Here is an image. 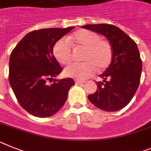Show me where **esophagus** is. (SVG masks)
<instances>
[{
    "instance_id": "esophagus-1",
    "label": "esophagus",
    "mask_w": 151,
    "mask_h": 151,
    "mask_svg": "<svg viewBox=\"0 0 151 151\" xmlns=\"http://www.w3.org/2000/svg\"><path fill=\"white\" fill-rule=\"evenodd\" d=\"M76 84H83L85 83V81H82V80H76L75 81Z\"/></svg>"
}]
</instances>
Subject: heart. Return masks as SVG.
<instances>
[{
    "label": "heart",
    "mask_w": 151,
    "mask_h": 151,
    "mask_svg": "<svg viewBox=\"0 0 151 151\" xmlns=\"http://www.w3.org/2000/svg\"><path fill=\"white\" fill-rule=\"evenodd\" d=\"M71 42H75L78 49L85 50L82 55V63H75L64 69L68 77L86 79L93 76L99 69L100 72L107 69L112 61V48L110 42L101 39V36L87 29L75 32L69 39H62L56 43L54 55L63 65H68L74 59V50Z\"/></svg>",
    "instance_id": "1"
}]
</instances>
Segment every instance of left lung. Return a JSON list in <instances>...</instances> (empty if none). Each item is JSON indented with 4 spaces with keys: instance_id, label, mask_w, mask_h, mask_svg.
Returning <instances> with one entry per match:
<instances>
[{
    "instance_id": "1",
    "label": "left lung",
    "mask_w": 151,
    "mask_h": 151,
    "mask_svg": "<svg viewBox=\"0 0 151 151\" xmlns=\"http://www.w3.org/2000/svg\"><path fill=\"white\" fill-rule=\"evenodd\" d=\"M104 35L112 48V61L99 76L102 81L96 82L97 90L88 95L95 106L106 111H116L131 101L140 84L142 61L136 42L122 29L111 24L82 26Z\"/></svg>"
}]
</instances>
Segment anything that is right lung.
<instances>
[{
  "mask_svg": "<svg viewBox=\"0 0 151 151\" xmlns=\"http://www.w3.org/2000/svg\"><path fill=\"white\" fill-rule=\"evenodd\" d=\"M48 28L27 33L12 50L9 62V82L14 93L27 112L39 118L56 114L64 105L73 78H54L63 71L53 56L54 45L74 29Z\"/></svg>",
  "mask_w": 151,
  "mask_h": 151,
  "instance_id": "right-lung-1",
  "label": "right lung"
}]
</instances>
